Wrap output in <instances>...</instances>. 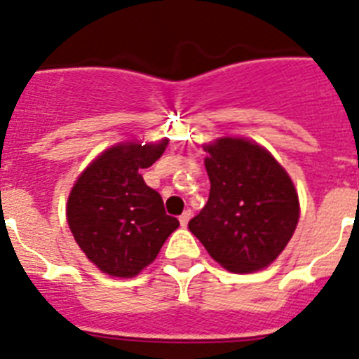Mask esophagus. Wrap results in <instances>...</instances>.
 <instances>
[{
	"mask_svg": "<svg viewBox=\"0 0 359 359\" xmlns=\"http://www.w3.org/2000/svg\"><path fill=\"white\" fill-rule=\"evenodd\" d=\"M190 217H192V212H190V210H185V212H183L182 215H180V224H182V226L185 228L187 224H189Z\"/></svg>",
	"mask_w": 359,
	"mask_h": 359,
	"instance_id": "esophagus-1",
	"label": "esophagus"
}]
</instances>
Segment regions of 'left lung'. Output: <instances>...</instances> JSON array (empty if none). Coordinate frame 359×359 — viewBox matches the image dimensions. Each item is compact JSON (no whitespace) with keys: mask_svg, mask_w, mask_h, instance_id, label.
I'll return each instance as SVG.
<instances>
[{"mask_svg":"<svg viewBox=\"0 0 359 359\" xmlns=\"http://www.w3.org/2000/svg\"><path fill=\"white\" fill-rule=\"evenodd\" d=\"M205 152L210 196L189 230L228 271H259L280 255L297 228L293 182L264 147L244 138H219Z\"/></svg>","mask_w":359,"mask_h":359,"instance_id":"8db88e82","label":"left lung"}]
</instances>
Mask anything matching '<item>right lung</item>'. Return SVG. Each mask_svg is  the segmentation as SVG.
Here are the masks:
<instances>
[{
    "label": "right lung",
    "mask_w": 359,
    "mask_h": 359,
    "mask_svg": "<svg viewBox=\"0 0 359 359\" xmlns=\"http://www.w3.org/2000/svg\"><path fill=\"white\" fill-rule=\"evenodd\" d=\"M167 144L165 138L158 144L113 145L86 167L69 192V230L86 257L111 277L140 273L180 226L140 174L163 154Z\"/></svg>",
    "instance_id": "right-lung-1"
}]
</instances>
